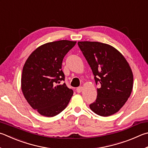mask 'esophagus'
<instances>
[{
  "label": "esophagus",
  "mask_w": 148,
  "mask_h": 148,
  "mask_svg": "<svg viewBox=\"0 0 148 148\" xmlns=\"http://www.w3.org/2000/svg\"><path fill=\"white\" fill-rule=\"evenodd\" d=\"M83 90V87H79L76 88V92L80 93Z\"/></svg>",
  "instance_id": "obj_1"
}]
</instances>
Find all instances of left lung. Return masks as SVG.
I'll list each match as a JSON object with an SVG mask.
<instances>
[{
    "label": "left lung",
    "mask_w": 148,
    "mask_h": 148,
    "mask_svg": "<svg viewBox=\"0 0 148 148\" xmlns=\"http://www.w3.org/2000/svg\"><path fill=\"white\" fill-rule=\"evenodd\" d=\"M77 45L95 76L97 98L90 109L98 115L116 113L130 97L133 75L127 60L111 45L95 41H79Z\"/></svg>",
    "instance_id": "left-lung-1"
}]
</instances>
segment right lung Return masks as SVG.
Masks as SVG:
<instances>
[{
  "instance_id": "obj_1",
  "label": "right lung",
  "mask_w": 148,
  "mask_h": 148,
  "mask_svg": "<svg viewBox=\"0 0 148 148\" xmlns=\"http://www.w3.org/2000/svg\"><path fill=\"white\" fill-rule=\"evenodd\" d=\"M68 40L47 42L32 52L23 66L21 90L28 103L40 114L52 117L69 104L73 90L66 87L61 70L64 57L76 45Z\"/></svg>"
}]
</instances>
